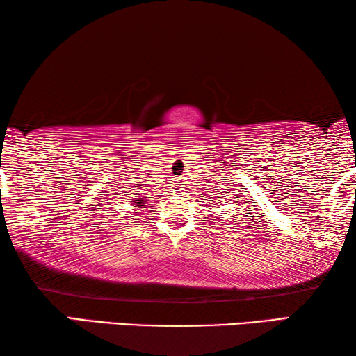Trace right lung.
Returning <instances> with one entry per match:
<instances>
[{
  "label": "right lung",
  "instance_id": "add662e5",
  "mask_svg": "<svg viewBox=\"0 0 356 356\" xmlns=\"http://www.w3.org/2000/svg\"><path fill=\"white\" fill-rule=\"evenodd\" d=\"M145 199H147V197H142V199H134V200H132V202H134V207H136L137 209L147 207V202H148V200H145Z\"/></svg>",
  "mask_w": 356,
  "mask_h": 356
}]
</instances>
